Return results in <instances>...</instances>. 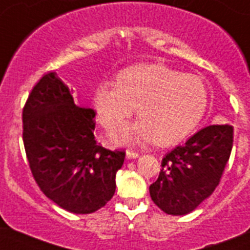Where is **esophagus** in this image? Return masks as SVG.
<instances>
[{
	"label": "esophagus",
	"mask_w": 250,
	"mask_h": 250,
	"mask_svg": "<svg viewBox=\"0 0 250 250\" xmlns=\"http://www.w3.org/2000/svg\"><path fill=\"white\" fill-rule=\"evenodd\" d=\"M139 156V154L136 151H132V150H126V158L127 159H136Z\"/></svg>",
	"instance_id": "1"
}]
</instances>
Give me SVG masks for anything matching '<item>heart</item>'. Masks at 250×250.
<instances>
[{
  "label": "heart",
  "instance_id": "1",
  "mask_svg": "<svg viewBox=\"0 0 250 250\" xmlns=\"http://www.w3.org/2000/svg\"><path fill=\"white\" fill-rule=\"evenodd\" d=\"M208 94L199 77L182 74L163 63L127 67L118 80L103 81L94 94L99 123L112 127L135 112L142 118L110 130L116 144H140L155 140L169 146L184 140L202 120Z\"/></svg>",
  "mask_w": 250,
  "mask_h": 250
}]
</instances>
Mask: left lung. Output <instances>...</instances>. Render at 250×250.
Instances as JSON below:
<instances>
[{
	"mask_svg": "<svg viewBox=\"0 0 250 250\" xmlns=\"http://www.w3.org/2000/svg\"><path fill=\"white\" fill-rule=\"evenodd\" d=\"M233 147V126L210 125L167 152L150 196L164 213L185 215L215 190Z\"/></svg>",
	"mask_w": 250,
	"mask_h": 250,
	"instance_id": "8db88e82",
	"label": "left lung"
}]
</instances>
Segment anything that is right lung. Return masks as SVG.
Returning <instances> with one entry per match:
<instances>
[{
    "mask_svg": "<svg viewBox=\"0 0 250 250\" xmlns=\"http://www.w3.org/2000/svg\"><path fill=\"white\" fill-rule=\"evenodd\" d=\"M95 115L75 104L56 72L40 79L22 111L31 173L48 199L75 214L94 213L111 199L125 159V151L96 143Z\"/></svg>",
    "mask_w": 250,
    "mask_h": 250,
    "instance_id": "add662e5",
    "label": "right lung"
}]
</instances>
